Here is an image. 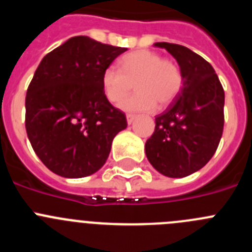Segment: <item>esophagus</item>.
<instances>
[{"label": "esophagus", "instance_id": "esophagus-1", "mask_svg": "<svg viewBox=\"0 0 252 252\" xmlns=\"http://www.w3.org/2000/svg\"><path fill=\"white\" fill-rule=\"evenodd\" d=\"M126 119H127V124H128V125H131V124H132L133 121H135L136 116H135V115H131V114H128L127 116H126Z\"/></svg>", "mask_w": 252, "mask_h": 252}]
</instances>
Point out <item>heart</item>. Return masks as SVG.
<instances>
[{
  "instance_id": "b5f03b06",
  "label": "heart",
  "mask_w": 252,
  "mask_h": 252,
  "mask_svg": "<svg viewBox=\"0 0 252 252\" xmlns=\"http://www.w3.org/2000/svg\"><path fill=\"white\" fill-rule=\"evenodd\" d=\"M182 84L179 66L149 50L125 55L120 60V70L110 66L101 76L103 94L114 105L127 97L135 85L137 92L121 105L126 111H152L158 103L165 107L179 96Z\"/></svg>"
}]
</instances>
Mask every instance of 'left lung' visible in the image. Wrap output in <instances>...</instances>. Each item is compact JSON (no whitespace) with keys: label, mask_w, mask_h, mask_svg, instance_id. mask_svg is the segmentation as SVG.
I'll return each instance as SVG.
<instances>
[{"label":"left lung","mask_w":252,"mask_h":252,"mask_svg":"<svg viewBox=\"0 0 252 252\" xmlns=\"http://www.w3.org/2000/svg\"><path fill=\"white\" fill-rule=\"evenodd\" d=\"M171 54L181 70L184 84L167 110L156 117L155 132L145 152L163 176H189L214 156L223 130L225 92L211 64L190 48L156 42Z\"/></svg>","instance_id":"1"}]
</instances>
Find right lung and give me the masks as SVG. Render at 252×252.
<instances>
[{
  "label": "right lung",
  "instance_id": "add662e5",
  "mask_svg": "<svg viewBox=\"0 0 252 252\" xmlns=\"http://www.w3.org/2000/svg\"><path fill=\"white\" fill-rule=\"evenodd\" d=\"M125 51L75 36L34 71L26 94L27 136L43 165L59 176L80 179L98 171L114 137L127 127L101 85L103 70Z\"/></svg>",
  "mask_w": 252,
  "mask_h": 252
}]
</instances>
